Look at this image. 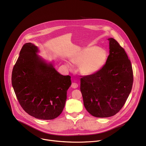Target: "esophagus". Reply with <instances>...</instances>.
<instances>
[{
  "label": "esophagus",
  "mask_w": 146,
  "mask_h": 146,
  "mask_svg": "<svg viewBox=\"0 0 146 146\" xmlns=\"http://www.w3.org/2000/svg\"><path fill=\"white\" fill-rule=\"evenodd\" d=\"M71 87L73 88H77L78 87V84H77L76 82H73L72 84Z\"/></svg>",
  "instance_id": "obj_1"
}]
</instances>
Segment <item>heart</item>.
I'll list each match as a JSON object with an SVG mask.
<instances>
[{
    "instance_id": "heart-1",
    "label": "heart",
    "mask_w": 146,
    "mask_h": 146,
    "mask_svg": "<svg viewBox=\"0 0 146 146\" xmlns=\"http://www.w3.org/2000/svg\"><path fill=\"white\" fill-rule=\"evenodd\" d=\"M108 59L107 52L95 46H88L80 50L72 58V63L79 65V72L84 76L94 75L105 66ZM68 67L72 68V64L66 62Z\"/></svg>"
}]
</instances>
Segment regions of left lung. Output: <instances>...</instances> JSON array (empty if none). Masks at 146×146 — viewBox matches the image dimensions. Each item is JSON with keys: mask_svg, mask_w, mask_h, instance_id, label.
Masks as SVG:
<instances>
[{"mask_svg": "<svg viewBox=\"0 0 146 146\" xmlns=\"http://www.w3.org/2000/svg\"><path fill=\"white\" fill-rule=\"evenodd\" d=\"M109 55L96 74L80 79V90L87 111L98 118L114 115L123 107L133 85V71L124 49L109 38Z\"/></svg>", "mask_w": 146, "mask_h": 146, "instance_id": "1", "label": "left lung"}]
</instances>
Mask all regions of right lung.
Returning a JSON list of instances; mask_svg holds the SVG:
<instances>
[{"mask_svg":"<svg viewBox=\"0 0 146 146\" xmlns=\"http://www.w3.org/2000/svg\"><path fill=\"white\" fill-rule=\"evenodd\" d=\"M39 52L31 43L23 46L13 69L12 86L25 112L37 119H53L65 107L71 77L60 74Z\"/></svg>","mask_w":146,"mask_h":146,"instance_id":"right-lung-1","label":"right lung"}]
</instances>
